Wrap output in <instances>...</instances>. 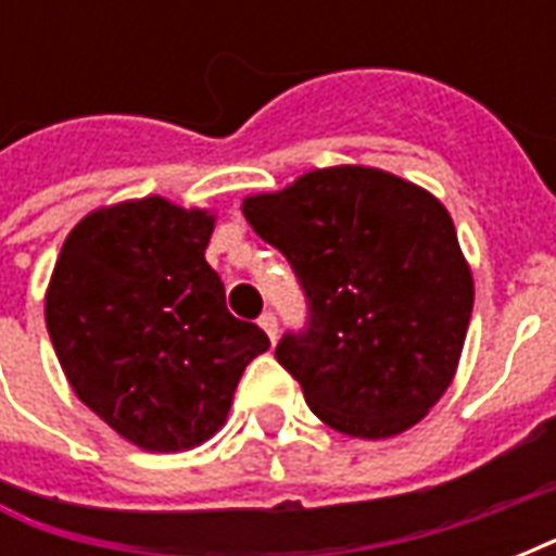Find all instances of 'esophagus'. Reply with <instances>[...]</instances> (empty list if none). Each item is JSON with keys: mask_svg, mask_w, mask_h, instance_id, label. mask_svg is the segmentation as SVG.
Segmentation results:
<instances>
[{"mask_svg": "<svg viewBox=\"0 0 556 556\" xmlns=\"http://www.w3.org/2000/svg\"><path fill=\"white\" fill-rule=\"evenodd\" d=\"M258 325H262V330H265L267 337H270V342H277V333H279L277 315L270 313V309H265V313L258 315Z\"/></svg>", "mask_w": 556, "mask_h": 556, "instance_id": "34e87169", "label": "esophagus"}]
</instances>
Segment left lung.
I'll use <instances>...</instances> for the list:
<instances>
[{"mask_svg": "<svg viewBox=\"0 0 556 556\" xmlns=\"http://www.w3.org/2000/svg\"><path fill=\"white\" fill-rule=\"evenodd\" d=\"M243 217L301 282L306 325L274 354L315 417L369 441L426 417L453 381L473 309L446 207L390 172L333 166L243 199Z\"/></svg>", "mask_w": 556, "mask_h": 556, "instance_id": "8db88e82", "label": "left lung"}]
</instances>
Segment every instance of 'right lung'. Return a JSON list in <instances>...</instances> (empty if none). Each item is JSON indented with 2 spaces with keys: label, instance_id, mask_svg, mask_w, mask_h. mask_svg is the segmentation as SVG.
<instances>
[{
  "label": "right lung",
  "instance_id": "1",
  "mask_svg": "<svg viewBox=\"0 0 556 556\" xmlns=\"http://www.w3.org/2000/svg\"><path fill=\"white\" fill-rule=\"evenodd\" d=\"M207 211L160 195L101 207L67 235L47 330L83 405L151 453L207 441L229 414L265 330L226 309L205 262Z\"/></svg>",
  "mask_w": 556,
  "mask_h": 556
}]
</instances>
